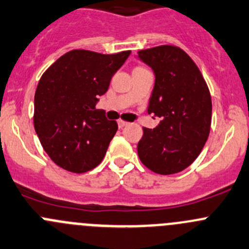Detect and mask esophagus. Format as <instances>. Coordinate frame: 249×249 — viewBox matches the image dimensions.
Segmentation results:
<instances>
[{
  "label": "esophagus",
  "instance_id": "34e87169",
  "mask_svg": "<svg viewBox=\"0 0 249 249\" xmlns=\"http://www.w3.org/2000/svg\"><path fill=\"white\" fill-rule=\"evenodd\" d=\"M118 125H119V127H124V126H126V125H129V123L125 122V120L119 119L118 120Z\"/></svg>",
  "mask_w": 249,
  "mask_h": 249
}]
</instances>
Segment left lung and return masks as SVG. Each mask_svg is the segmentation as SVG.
Instances as JSON below:
<instances>
[{
    "label": "left lung",
    "instance_id": "1",
    "mask_svg": "<svg viewBox=\"0 0 249 249\" xmlns=\"http://www.w3.org/2000/svg\"><path fill=\"white\" fill-rule=\"evenodd\" d=\"M137 54L156 74L148 113L161 119L154 129L143 127L137 144L140 160L156 174L180 173L196 160L211 132L208 85L192 58L178 46H157Z\"/></svg>",
    "mask_w": 249,
    "mask_h": 249
}]
</instances>
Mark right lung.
I'll return each instance as SVG.
<instances>
[{
  "label": "right lung",
  "mask_w": 249,
  "mask_h": 249,
  "mask_svg": "<svg viewBox=\"0 0 249 249\" xmlns=\"http://www.w3.org/2000/svg\"><path fill=\"white\" fill-rule=\"evenodd\" d=\"M130 53L69 51L41 76L34 126L46 153L64 170L86 173L105 158L118 124L105 117V110L96 109V102Z\"/></svg>",
  "instance_id": "obj_1"
}]
</instances>
